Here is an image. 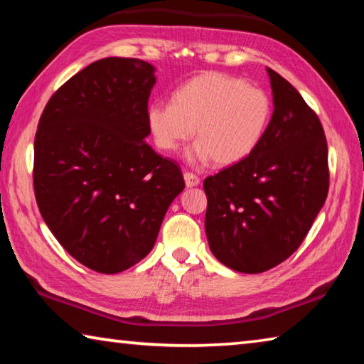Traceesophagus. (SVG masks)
Here are the masks:
<instances>
[{"mask_svg": "<svg viewBox=\"0 0 364 364\" xmlns=\"http://www.w3.org/2000/svg\"><path fill=\"white\" fill-rule=\"evenodd\" d=\"M184 183H186L188 188H193L200 183V178L194 173H191V171H184Z\"/></svg>", "mask_w": 364, "mask_h": 364, "instance_id": "esophagus-1", "label": "esophagus"}]
</instances>
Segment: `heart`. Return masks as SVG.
Segmentation results:
<instances>
[{"instance_id":"obj_1","label":"heart","mask_w":364,"mask_h":364,"mask_svg":"<svg viewBox=\"0 0 364 364\" xmlns=\"http://www.w3.org/2000/svg\"><path fill=\"white\" fill-rule=\"evenodd\" d=\"M271 115L273 104L267 91L242 78L210 72L180 86L173 104L152 102L147 123L162 151H178L196 130L199 143L191 151V159H213L220 167H228L257 149Z\"/></svg>"}]
</instances>
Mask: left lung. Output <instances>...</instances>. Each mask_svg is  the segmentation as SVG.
I'll return each mask as SVG.
<instances>
[{"label":"left lung","mask_w":364,"mask_h":364,"mask_svg":"<svg viewBox=\"0 0 364 364\" xmlns=\"http://www.w3.org/2000/svg\"><path fill=\"white\" fill-rule=\"evenodd\" d=\"M268 75L274 110L262 143L204 180L212 254L250 274L274 268L299 249L329 191L321 122L286 78L271 69Z\"/></svg>","instance_id":"1"}]
</instances>
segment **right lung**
I'll return each instance as SVG.
<instances>
[{"label":"right lung","mask_w":364,"mask_h":364,"mask_svg":"<svg viewBox=\"0 0 364 364\" xmlns=\"http://www.w3.org/2000/svg\"><path fill=\"white\" fill-rule=\"evenodd\" d=\"M154 83L146 60L100 59L67 80L40 117L36 204L59 244L97 273L143 260L184 189L176 162L144 141Z\"/></svg>","instance_id":"right-lung-1"}]
</instances>
